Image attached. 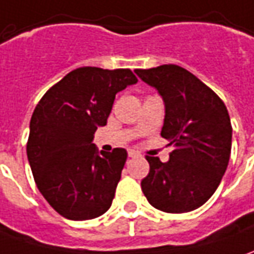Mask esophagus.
<instances>
[{
  "instance_id": "1",
  "label": "esophagus",
  "mask_w": 254,
  "mask_h": 254,
  "mask_svg": "<svg viewBox=\"0 0 254 254\" xmlns=\"http://www.w3.org/2000/svg\"><path fill=\"white\" fill-rule=\"evenodd\" d=\"M127 154H129V157H132V158H137V157H140V154H139L136 150H129V151H127Z\"/></svg>"
}]
</instances>
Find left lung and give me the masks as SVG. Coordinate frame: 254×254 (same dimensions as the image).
Returning a JSON list of instances; mask_svg holds the SVG:
<instances>
[{"label": "left lung", "instance_id": "8db88e82", "mask_svg": "<svg viewBox=\"0 0 254 254\" xmlns=\"http://www.w3.org/2000/svg\"><path fill=\"white\" fill-rule=\"evenodd\" d=\"M165 105L161 136L174 149L170 160L147 157L141 190L157 210L188 213L213 196L228 167L232 127L228 110L210 87L178 65L136 69Z\"/></svg>", "mask_w": 254, "mask_h": 254}]
</instances>
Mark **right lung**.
I'll list each match as a JSON object with an SVG mask.
<instances>
[{"label":"right lung","instance_id":"add662e5","mask_svg":"<svg viewBox=\"0 0 254 254\" xmlns=\"http://www.w3.org/2000/svg\"><path fill=\"white\" fill-rule=\"evenodd\" d=\"M134 83L130 69L77 68L34 108L27 160L40 193L62 217L91 220L111 207L127 153L98 151L93 139L107 125L115 94Z\"/></svg>","mask_w":254,"mask_h":254}]
</instances>
